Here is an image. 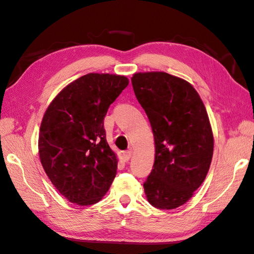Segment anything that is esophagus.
<instances>
[{
  "mask_svg": "<svg viewBox=\"0 0 254 254\" xmlns=\"http://www.w3.org/2000/svg\"><path fill=\"white\" fill-rule=\"evenodd\" d=\"M123 156H124V160L125 161H129L130 158H131V156H132V151L130 150V149L123 151Z\"/></svg>",
  "mask_w": 254,
  "mask_h": 254,
  "instance_id": "obj_1",
  "label": "esophagus"
}]
</instances>
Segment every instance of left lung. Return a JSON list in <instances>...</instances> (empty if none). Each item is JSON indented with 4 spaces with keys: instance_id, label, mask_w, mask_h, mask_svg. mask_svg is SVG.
<instances>
[{
    "instance_id": "obj_1",
    "label": "left lung",
    "mask_w": 254,
    "mask_h": 254,
    "mask_svg": "<svg viewBox=\"0 0 254 254\" xmlns=\"http://www.w3.org/2000/svg\"><path fill=\"white\" fill-rule=\"evenodd\" d=\"M131 82L155 136L152 171L144 182L148 202L172 210L204 181L214 139L205 107L190 83L164 72L135 73Z\"/></svg>"
}]
</instances>
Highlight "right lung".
Segmentation results:
<instances>
[{
	"label": "right lung",
	"mask_w": 254,
	"mask_h": 254,
	"mask_svg": "<svg viewBox=\"0 0 254 254\" xmlns=\"http://www.w3.org/2000/svg\"><path fill=\"white\" fill-rule=\"evenodd\" d=\"M128 83L125 76L83 75L67 84L45 111L38 143L40 161L68 201L94 204L115 178L118 159L107 143L104 119Z\"/></svg>",
	"instance_id": "add662e5"
}]
</instances>
